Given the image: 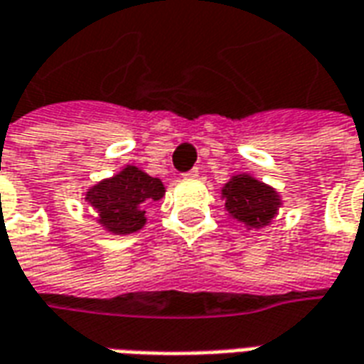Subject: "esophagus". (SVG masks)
<instances>
[{
  "mask_svg": "<svg viewBox=\"0 0 364 364\" xmlns=\"http://www.w3.org/2000/svg\"><path fill=\"white\" fill-rule=\"evenodd\" d=\"M183 177H187V179H195V177H198V169L197 167H193V169H189L187 173H183Z\"/></svg>",
  "mask_w": 364,
  "mask_h": 364,
  "instance_id": "obj_1",
  "label": "esophagus"
}]
</instances>
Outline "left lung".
Returning a JSON list of instances; mask_svg holds the SVG:
<instances>
[{"mask_svg": "<svg viewBox=\"0 0 364 364\" xmlns=\"http://www.w3.org/2000/svg\"><path fill=\"white\" fill-rule=\"evenodd\" d=\"M226 198V208L237 220L245 222L247 226H267L279 206V197L271 187L263 185L253 177L240 175L222 189Z\"/></svg>", "mask_w": 364, "mask_h": 364, "instance_id": "1", "label": "left lung"}]
</instances>
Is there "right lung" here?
Instances as JSON below:
<instances>
[{"instance_id": "obj_1", "label": "right lung", "mask_w": 364, "mask_h": 364, "mask_svg": "<svg viewBox=\"0 0 364 364\" xmlns=\"http://www.w3.org/2000/svg\"><path fill=\"white\" fill-rule=\"evenodd\" d=\"M164 185L138 167H127L87 193L99 222L114 234H132L144 226L146 206L164 197Z\"/></svg>"}]
</instances>
